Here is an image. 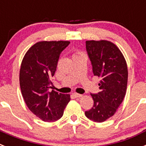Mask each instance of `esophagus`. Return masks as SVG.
<instances>
[{
  "label": "esophagus",
  "mask_w": 146,
  "mask_h": 146,
  "mask_svg": "<svg viewBox=\"0 0 146 146\" xmlns=\"http://www.w3.org/2000/svg\"><path fill=\"white\" fill-rule=\"evenodd\" d=\"M73 95H74L75 97H81V96H82V94H77V93H74V94H73Z\"/></svg>",
  "instance_id": "esophagus-1"
}]
</instances>
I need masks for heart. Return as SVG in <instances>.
Here are the masks:
<instances>
[{
  "label": "heart",
  "instance_id": "1",
  "mask_svg": "<svg viewBox=\"0 0 146 146\" xmlns=\"http://www.w3.org/2000/svg\"><path fill=\"white\" fill-rule=\"evenodd\" d=\"M84 55V53L82 52H80V51H77V52H74V55H73V58L74 57H77V56H80V55Z\"/></svg>",
  "mask_w": 146,
  "mask_h": 146
}]
</instances>
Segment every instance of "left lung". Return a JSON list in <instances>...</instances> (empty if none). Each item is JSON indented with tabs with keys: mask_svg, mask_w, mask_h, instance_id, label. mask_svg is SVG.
<instances>
[{
	"mask_svg": "<svg viewBox=\"0 0 146 146\" xmlns=\"http://www.w3.org/2000/svg\"><path fill=\"white\" fill-rule=\"evenodd\" d=\"M86 50L94 76L100 78L98 94H91L94 106L86 116L95 122H104L115 113L126 95L128 69L121 50L107 40L86 41Z\"/></svg>",
	"mask_w": 146,
	"mask_h": 146,
	"instance_id": "1",
	"label": "left lung"
}]
</instances>
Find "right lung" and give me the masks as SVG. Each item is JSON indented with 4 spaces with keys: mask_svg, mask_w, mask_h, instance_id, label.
<instances>
[{
    "mask_svg": "<svg viewBox=\"0 0 146 146\" xmlns=\"http://www.w3.org/2000/svg\"><path fill=\"white\" fill-rule=\"evenodd\" d=\"M68 41H42L27 51L20 70L22 95L28 109L46 122L58 120L70 101L69 94L52 90L49 92L61 52L69 44Z\"/></svg>",
    "mask_w": 146,
    "mask_h": 146,
    "instance_id": "right-lung-1",
    "label": "right lung"
}]
</instances>
